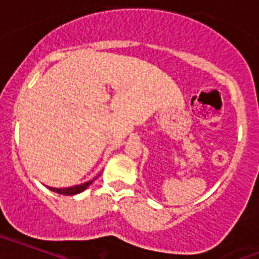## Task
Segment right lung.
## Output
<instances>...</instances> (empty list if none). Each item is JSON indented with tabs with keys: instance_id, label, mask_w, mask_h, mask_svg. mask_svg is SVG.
<instances>
[{
	"instance_id": "obj_1",
	"label": "right lung",
	"mask_w": 259,
	"mask_h": 259,
	"mask_svg": "<svg viewBox=\"0 0 259 259\" xmlns=\"http://www.w3.org/2000/svg\"><path fill=\"white\" fill-rule=\"evenodd\" d=\"M99 178L97 175L96 178H93L92 180H89V182H85V183L77 184V186H72V187H67V188H54V187H49V190L52 191V192L59 193V195H66V196H72V195H77V193L82 192V191H85L91 184L95 182V180Z\"/></svg>"
}]
</instances>
